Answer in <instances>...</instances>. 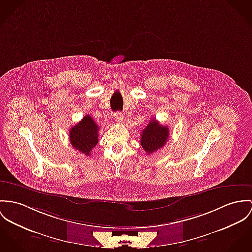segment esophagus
Masks as SVG:
<instances>
[{
  "label": "esophagus",
  "instance_id": "1",
  "mask_svg": "<svg viewBox=\"0 0 252 252\" xmlns=\"http://www.w3.org/2000/svg\"><path fill=\"white\" fill-rule=\"evenodd\" d=\"M114 118H115L116 122L122 123V121H123V119H124V116L122 115V113L117 112V113H115V115H114Z\"/></svg>",
  "mask_w": 252,
  "mask_h": 252
}]
</instances>
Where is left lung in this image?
<instances>
[{"label":"left lung","instance_id":"obj_1","mask_svg":"<svg viewBox=\"0 0 252 252\" xmlns=\"http://www.w3.org/2000/svg\"><path fill=\"white\" fill-rule=\"evenodd\" d=\"M168 135V127L153 118L141 133L140 144L147 154H152L165 145Z\"/></svg>","mask_w":252,"mask_h":252}]
</instances>
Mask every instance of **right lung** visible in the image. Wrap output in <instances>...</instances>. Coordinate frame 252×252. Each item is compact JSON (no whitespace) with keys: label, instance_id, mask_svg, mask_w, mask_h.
I'll list each match as a JSON object with an SVG mask.
<instances>
[{"label":"right lung","instance_id":"1","mask_svg":"<svg viewBox=\"0 0 252 252\" xmlns=\"http://www.w3.org/2000/svg\"><path fill=\"white\" fill-rule=\"evenodd\" d=\"M98 131L99 127L94 122L92 116L85 115L78 124L70 129V143L73 148L87 156H90L93 147L98 143Z\"/></svg>","mask_w":252,"mask_h":252}]
</instances>
